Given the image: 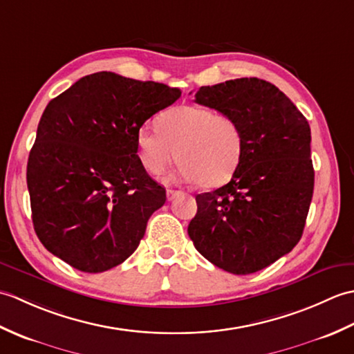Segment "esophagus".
Returning <instances> with one entry per match:
<instances>
[{
    "label": "esophagus",
    "instance_id": "34e87169",
    "mask_svg": "<svg viewBox=\"0 0 354 354\" xmlns=\"http://www.w3.org/2000/svg\"><path fill=\"white\" fill-rule=\"evenodd\" d=\"M181 194H184L181 190H171V189H167V192H165V196H167V201H173L178 196H181Z\"/></svg>",
    "mask_w": 354,
    "mask_h": 354
}]
</instances>
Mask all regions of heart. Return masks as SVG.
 Here are the masks:
<instances>
[{"label":"heart","mask_w":354,"mask_h":354,"mask_svg":"<svg viewBox=\"0 0 354 354\" xmlns=\"http://www.w3.org/2000/svg\"><path fill=\"white\" fill-rule=\"evenodd\" d=\"M158 129L142 126L137 132L138 158L150 175L161 176L176 160V178L217 189L234 176L243 156L239 123L214 109L184 104L165 112Z\"/></svg>","instance_id":"obj_1"}]
</instances>
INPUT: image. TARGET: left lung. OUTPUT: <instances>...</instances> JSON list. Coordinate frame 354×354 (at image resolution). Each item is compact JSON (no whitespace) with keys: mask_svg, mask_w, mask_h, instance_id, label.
Wrapping results in <instances>:
<instances>
[{"mask_svg":"<svg viewBox=\"0 0 354 354\" xmlns=\"http://www.w3.org/2000/svg\"><path fill=\"white\" fill-rule=\"evenodd\" d=\"M194 102L236 120L243 156L227 185L198 194L189 236L214 266L257 272L303 236L315 184L310 126L288 95L257 77L201 86Z\"/></svg>","mask_w":354,"mask_h":354,"instance_id":"obj_1","label":"left lung"}]
</instances>
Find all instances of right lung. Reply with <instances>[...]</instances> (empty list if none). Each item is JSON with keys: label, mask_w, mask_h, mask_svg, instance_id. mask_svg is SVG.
<instances>
[{"label": "right lung", "mask_w": 354, "mask_h": 354, "mask_svg": "<svg viewBox=\"0 0 354 354\" xmlns=\"http://www.w3.org/2000/svg\"><path fill=\"white\" fill-rule=\"evenodd\" d=\"M181 91L100 71L53 99L27 162L36 236L82 272H104L137 250L165 202L137 155V132Z\"/></svg>", "instance_id": "obj_1"}]
</instances>
